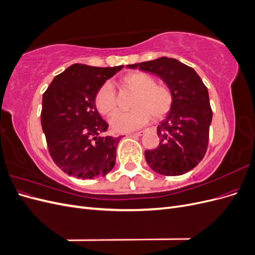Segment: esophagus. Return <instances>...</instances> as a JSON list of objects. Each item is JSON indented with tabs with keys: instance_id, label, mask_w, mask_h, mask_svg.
<instances>
[{
	"instance_id": "34e87169",
	"label": "esophagus",
	"mask_w": 255,
	"mask_h": 255,
	"mask_svg": "<svg viewBox=\"0 0 255 255\" xmlns=\"http://www.w3.org/2000/svg\"><path fill=\"white\" fill-rule=\"evenodd\" d=\"M144 134V130H138V132H136V133H133V134H130V135H136V136H142Z\"/></svg>"
}]
</instances>
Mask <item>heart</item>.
<instances>
[{"label":"heart","mask_w":255,"mask_h":255,"mask_svg":"<svg viewBox=\"0 0 255 255\" xmlns=\"http://www.w3.org/2000/svg\"><path fill=\"white\" fill-rule=\"evenodd\" d=\"M121 89L134 92L130 101L133 110L116 114L111 119L114 130L126 133L144 126L150 117L159 120L170 112L173 104V94L167 85L155 83L149 73L133 71L123 75L119 81ZM95 104L100 114L111 117L118 111V99L116 91L109 83L99 87L95 95Z\"/></svg>","instance_id":"1"}]
</instances>
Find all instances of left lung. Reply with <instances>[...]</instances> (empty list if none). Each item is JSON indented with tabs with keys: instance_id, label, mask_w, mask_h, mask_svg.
Listing matches in <instances>:
<instances>
[{
	"instance_id": "obj_1",
	"label": "left lung",
	"mask_w": 255,
	"mask_h": 255,
	"mask_svg": "<svg viewBox=\"0 0 255 255\" xmlns=\"http://www.w3.org/2000/svg\"><path fill=\"white\" fill-rule=\"evenodd\" d=\"M128 68L155 73L173 94V104L157 127L159 143L145 150L152 170L163 175H181L195 168L205 155L213 112L208 90L197 72L174 58L160 57Z\"/></svg>"
}]
</instances>
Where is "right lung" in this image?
I'll list each match as a JSON object with an SVG mask.
<instances>
[{"label":"right lung","mask_w":255,"mask_h":255,"mask_svg":"<svg viewBox=\"0 0 255 255\" xmlns=\"http://www.w3.org/2000/svg\"><path fill=\"white\" fill-rule=\"evenodd\" d=\"M122 68L75 64L56 75L44 91L42 129L52 159L67 174L94 179L115 166L120 136H101L109 125L97 111L95 95Z\"/></svg>","instance_id":"obj_1"}]
</instances>
